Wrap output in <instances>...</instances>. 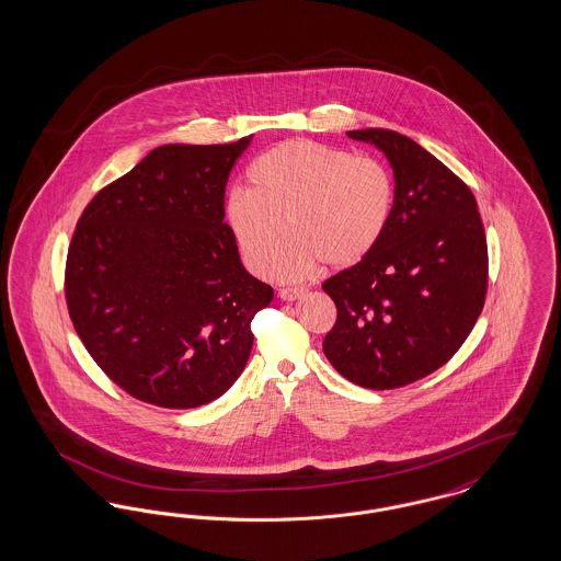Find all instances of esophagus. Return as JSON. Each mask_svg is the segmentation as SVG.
<instances>
[{
    "label": "esophagus",
    "mask_w": 561,
    "mask_h": 561,
    "mask_svg": "<svg viewBox=\"0 0 561 561\" xmlns=\"http://www.w3.org/2000/svg\"><path fill=\"white\" fill-rule=\"evenodd\" d=\"M302 293H305L302 288H282L279 290V298L282 300H296L298 296H302Z\"/></svg>",
    "instance_id": "esophagus-1"
}]
</instances>
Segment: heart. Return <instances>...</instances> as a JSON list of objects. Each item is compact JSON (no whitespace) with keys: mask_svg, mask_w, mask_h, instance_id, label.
Wrapping results in <instances>:
<instances>
[{"mask_svg":"<svg viewBox=\"0 0 561 561\" xmlns=\"http://www.w3.org/2000/svg\"><path fill=\"white\" fill-rule=\"evenodd\" d=\"M250 185L227 195V227L245 267L256 275L273 267L288 282L313 275L323 261L348 267L366 259L389 227L396 197L380 161L305 138L265 151L250 168ZM284 219L291 240L275 257Z\"/></svg>","mask_w":561,"mask_h":561,"instance_id":"heart-1","label":"heart"}]
</instances>
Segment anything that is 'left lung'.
I'll return each mask as SVG.
<instances>
[{
    "label": "left lung",
    "instance_id": "1",
    "mask_svg": "<svg viewBox=\"0 0 561 561\" xmlns=\"http://www.w3.org/2000/svg\"><path fill=\"white\" fill-rule=\"evenodd\" d=\"M347 134L387 156L396 197L373 252L321 286L336 305L323 353L359 387L398 389L442 368L473 330L488 243L471 188L419 142L385 128Z\"/></svg>",
    "mask_w": 561,
    "mask_h": 561
}]
</instances>
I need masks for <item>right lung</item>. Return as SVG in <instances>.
<instances>
[{"mask_svg": "<svg viewBox=\"0 0 561 561\" xmlns=\"http://www.w3.org/2000/svg\"><path fill=\"white\" fill-rule=\"evenodd\" d=\"M252 136L161 145L83 208L67 252L73 328L128 396L187 410L240 376L250 323L273 300L225 222V187Z\"/></svg>", "mask_w": 561, "mask_h": 561, "instance_id": "add662e5", "label": "right lung"}]
</instances>
